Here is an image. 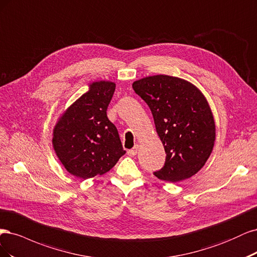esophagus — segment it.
I'll use <instances>...</instances> for the list:
<instances>
[{"label":"esophagus","mask_w":257,"mask_h":257,"mask_svg":"<svg viewBox=\"0 0 257 257\" xmlns=\"http://www.w3.org/2000/svg\"><path fill=\"white\" fill-rule=\"evenodd\" d=\"M138 151H139V145H136L134 148H132V150H129V151L127 152V154H128V156H130V157H135V156L138 154Z\"/></svg>","instance_id":"34e87169"}]
</instances>
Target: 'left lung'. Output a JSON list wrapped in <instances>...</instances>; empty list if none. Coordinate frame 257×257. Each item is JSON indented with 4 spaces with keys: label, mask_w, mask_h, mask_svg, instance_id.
<instances>
[{
    "label": "left lung",
    "mask_w": 257,
    "mask_h": 257,
    "mask_svg": "<svg viewBox=\"0 0 257 257\" xmlns=\"http://www.w3.org/2000/svg\"><path fill=\"white\" fill-rule=\"evenodd\" d=\"M132 87L150 106L167 154L164 167L155 176L178 183L195 175L208 160L216 141L206 97L190 82L167 74L140 79Z\"/></svg>",
    "instance_id": "left-lung-1"
}]
</instances>
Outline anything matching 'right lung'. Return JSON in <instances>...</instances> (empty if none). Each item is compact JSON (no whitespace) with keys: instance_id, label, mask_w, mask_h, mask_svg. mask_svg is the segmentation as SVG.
I'll return each mask as SVG.
<instances>
[{"instance_id":"add662e5","label":"right lung","mask_w":257,"mask_h":257,"mask_svg":"<svg viewBox=\"0 0 257 257\" xmlns=\"http://www.w3.org/2000/svg\"><path fill=\"white\" fill-rule=\"evenodd\" d=\"M115 86L111 81L92 82L54 126L55 154L73 176L87 179L102 175L126 154L116 127L106 116Z\"/></svg>"}]
</instances>
